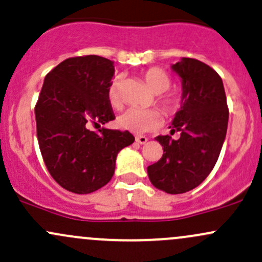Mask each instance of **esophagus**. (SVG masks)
<instances>
[{
	"mask_svg": "<svg viewBox=\"0 0 262 262\" xmlns=\"http://www.w3.org/2000/svg\"><path fill=\"white\" fill-rule=\"evenodd\" d=\"M136 142L137 143H140V145H145L146 142H147V137H145V136H136Z\"/></svg>",
	"mask_w": 262,
	"mask_h": 262,
	"instance_id": "34e87169",
	"label": "esophagus"
}]
</instances>
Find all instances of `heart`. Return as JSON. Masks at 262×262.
I'll list each match as a JSON object with an SVG mask.
<instances>
[{"label": "heart", "mask_w": 262, "mask_h": 262, "mask_svg": "<svg viewBox=\"0 0 262 262\" xmlns=\"http://www.w3.org/2000/svg\"><path fill=\"white\" fill-rule=\"evenodd\" d=\"M143 78L150 90L157 94V105L165 115H172L182 105V96L179 92H165L171 85V78L166 71L159 67H151L143 72ZM121 77L116 76L108 87L107 97L114 108L121 107ZM117 126L132 134L141 135L156 128L160 123V114L154 108H128L116 120Z\"/></svg>", "instance_id": "obj_1"}]
</instances>
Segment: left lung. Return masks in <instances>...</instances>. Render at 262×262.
I'll use <instances>...</instances> for the list:
<instances>
[{
	"label": "left lung",
	"mask_w": 262,
	"mask_h": 262,
	"mask_svg": "<svg viewBox=\"0 0 262 262\" xmlns=\"http://www.w3.org/2000/svg\"><path fill=\"white\" fill-rule=\"evenodd\" d=\"M171 69L181 78L182 105L171 122L177 140L157 136L164 155L147 167L151 184L167 193L198 187L211 172L226 137L229 108L224 83L215 70L195 58L182 57Z\"/></svg>",
	"instance_id": "obj_1"
}]
</instances>
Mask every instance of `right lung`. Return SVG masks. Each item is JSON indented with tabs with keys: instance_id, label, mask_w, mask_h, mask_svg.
Returning <instances> with one entry per match:
<instances>
[{
	"instance_id": "right-lung-1",
	"label": "right lung",
	"mask_w": 262,
	"mask_h": 262,
	"mask_svg": "<svg viewBox=\"0 0 262 262\" xmlns=\"http://www.w3.org/2000/svg\"><path fill=\"white\" fill-rule=\"evenodd\" d=\"M114 61L67 58L45 77L35 107L37 140L47 170L60 186L90 193L112 179L117 154L135 141L128 131L101 127L115 119L107 91Z\"/></svg>"
}]
</instances>
